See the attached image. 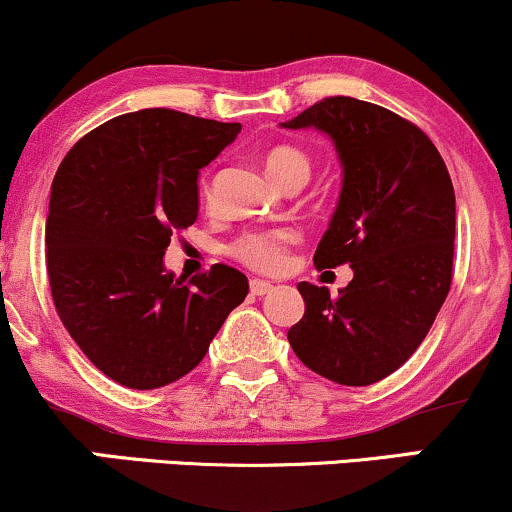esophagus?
<instances>
[{"instance_id": "1", "label": "esophagus", "mask_w": 512, "mask_h": 512, "mask_svg": "<svg viewBox=\"0 0 512 512\" xmlns=\"http://www.w3.org/2000/svg\"><path fill=\"white\" fill-rule=\"evenodd\" d=\"M274 286L269 284V281H264V279H252L250 281V293L252 296H267L269 291H272Z\"/></svg>"}]
</instances>
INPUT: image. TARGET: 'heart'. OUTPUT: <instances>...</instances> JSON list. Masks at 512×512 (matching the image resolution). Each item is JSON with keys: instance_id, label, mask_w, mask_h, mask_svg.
Masks as SVG:
<instances>
[{"instance_id": "b5f03b06", "label": "heart", "mask_w": 512, "mask_h": 512, "mask_svg": "<svg viewBox=\"0 0 512 512\" xmlns=\"http://www.w3.org/2000/svg\"><path fill=\"white\" fill-rule=\"evenodd\" d=\"M264 166L267 173L284 185L286 180L293 175H305L310 173V161L303 151H298L296 146L279 144L264 154ZM204 197H209L207 187H202ZM293 243L291 231H252L240 236L236 243L231 245V255L238 262H243L245 267L257 269V272H276L286 260V250Z\"/></svg>"}]
</instances>
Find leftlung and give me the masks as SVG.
I'll return each mask as SVG.
<instances>
[{
  "instance_id": "8db88e82",
  "label": "left lung",
  "mask_w": 512,
  "mask_h": 512,
  "mask_svg": "<svg viewBox=\"0 0 512 512\" xmlns=\"http://www.w3.org/2000/svg\"><path fill=\"white\" fill-rule=\"evenodd\" d=\"M281 127H315L334 142L342 195L313 262L354 269L337 298L327 286L298 284L305 313L289 344L322 378L373 385L419 349L450 291V173L419 127L358 98H325Z\"/></svg>"
}]
</instances>
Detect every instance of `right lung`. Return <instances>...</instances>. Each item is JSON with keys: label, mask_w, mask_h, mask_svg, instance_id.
<instances>
[{"label": "right lung", "mask_w": 512, "mask_h": 512, "mask_svg": "<svg viewBox=\"0 0 512 512\" xmlns=\"http://www.w3.org/2000/svg\"><path fill=\"white\" fill-rule=\"evenodd\" d=\"M238 132V122L146 108L88 132L57 168L45 228L52 301L115 383H175L248 296V276L228 264L187 284L163 267L170 236L197 221L199 170Z\"/></svg>", "instance_id": "1"}]
</instances>
